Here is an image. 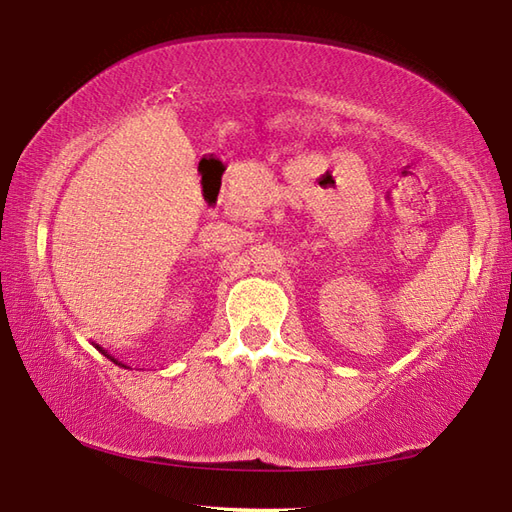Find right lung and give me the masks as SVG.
<instances>
[{
  "label": "right lung",
  "mask_w": 512,
  "mask_h": 512,
  "mask_svg": "<svg viewBox=\"0 0 512 512\" xmlns=\"http://www.w3.org/2000/svg\"><path fill=\"white\" fill-rule=\"evenodd\" d=\"M98 350H100V352H102V354H104V356H106V359H111V361H113V363H115V365H122V368H127V370H129V365H124V363H122V361H118V359H115V356H111V354H109V352H104V350H102V347H98Z\"/></svg>",
  "instance_id": "obj_1"
}]
</instances>
